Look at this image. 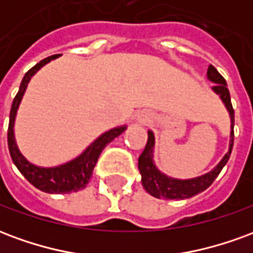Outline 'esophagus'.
<instances>
[{"label": "esophagus", "mask_w": 253, "mask_h": 253, "mask_svg": "<svg viewBox=\"0 0 253 253\" xmlns=\"http://www.w3.org/2000/svg\"><path fill=\"white\" fill-rule=\"evenodd\" d=\"M146 119H148V116H145V118H143L142 121H146Z\"/></svg>", "instance_id": "1"}]
</instances>
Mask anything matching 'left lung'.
<instances>
[{"label": "left lung", "mask_w": 253, "mask_h": 253, "mask_svg": "<svg viewBox=\"0 0 253 253\" xmlns=\"http://www.w3.org/2000/svg\"><path fill=\"white\" fill-rule=\"evenodd\" d=\"M207 78L214 83L215 85L212 86V90L221 97L223 104L226 107L230 115V142H229V152L223 159L218 163V165L210 172H207L205 175L199 176V177H194V179H187V180H180V179H173L169 176L164 175L163 172L157 169V167L154 165L153 161V149H154V134L152 131H148V142L146 146L143 149L142 154L138 159V169L141 172L142 176V186L145 190L148 191L150 195L154 198H164V199H187L191 196L196 195L199 192L209 188L211 186L212 181L217 179L219 172L228 163L232 149H233V139H234V111L232 107V101H230V93L226 86V81L225 78L218 73L215 67L210 65L207 69Z\"/></svg>", "instance_id": "left-lung-1"}]
</instances>
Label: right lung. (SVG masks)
<instances>
[{
	"label": "right lung",
	"mask_w": 253,
	"mask_h": 253,
	"mask_svg": "<svg viewBox=\"0 0 253 253\" xmlns=\"http://www.w3.org/2000/svg\"><path fill=\"white\" fill-rule=\"evenodd\" d=\"M58 57L59 55H51V57L44 58L43 61L36 63L35 66L25 73L24 78L21 81V85H20L19 92H17L16 97L13 99V103H12L8 127V148L10 157H12V161L17 167V169L21 172V175L24 176L32 186L36 187L38 190L43 191V192H48V194H67V192H72V191H78L85 188L86 184L89 183V179L92 176L94 165L97 163L99 156L103 152V149L112 139L119 137L122 132L126 130V126L111 128L108 131H105L104 134H101L94 142L90 143L88 148L78 156L77 159L72 160V161H69L66 164L52 167V168L36 167V165L31 164L30 161L20 153L19 148L16 145L13 131L14 119H16L17 110H19L20 101H21L23 96H24L27 85L30 83L32 76L41 67L44 66L46 63L51 62L52 59H55Z\"/></svg>",
	"instance_id": "obj_1"
}]
</instances>
